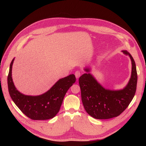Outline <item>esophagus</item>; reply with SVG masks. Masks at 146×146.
<instances>
[{"instance_id": "obj_1", "label": "esophagus", "mask_w": 146, "mask_h": 146, "mask_svg": "<svg viewBox=\"0 0 146 146\" xmlns=\"http://www.w3.org/2000/svg\"><path fill=\"white\" fill-rule=\"evenodd\" d=\"M81 75H82V72L80 71H79V70H77V71H76V72H75V76H76V77L77 78L80 77Z\"/></svg>"}]
</instances>
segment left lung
I'll use <instances>...</instances> for the list:
<instances>
[{
	"instance_id": "8db88e82",
	"label": "left lung",
	"mask_w": 146,
	"mask_h": 146,
	"mask_svg": "<svg viewBox=\"0 0 146 146\" xmlns=\"http://www.w3.org/2000/svg\"><path fill=\"white\" fill-rule=\"evenodd\" d=\"M131 61V78L127 86L121 90H110L104 88L90 73L83 74L78 82L81 90L82 100L86 111L95 119H108L117 117L129 105L135 94L137 72L133 57L126 50ZM90 72L89 68L85 69Z\"/></svg>"
}]
</instances>
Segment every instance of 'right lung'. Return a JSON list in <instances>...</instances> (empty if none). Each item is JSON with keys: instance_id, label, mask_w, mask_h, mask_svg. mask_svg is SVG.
<instances>
[{"instance_id": "obj_1", "label": "right lung", "mask_w": 146, "mask_h": 146, "mask_svg": "<svg viewBox=\"0 0 146 146\" xmlns=\"http://www.w3.org/2000/svg\"><path fill=\"white\" fill-rule=\"evenodd\" d=\"M14 60L10 63L7 79L8 91L13 101L25 116L33 120H47L55 117L60 111L66 93L76 82L75 75L70 74L60 79L41 95L26 96L16 90L13 82L11 72Z\"/></svg>"}]
</instances>
